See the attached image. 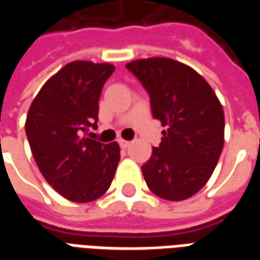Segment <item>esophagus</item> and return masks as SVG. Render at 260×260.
I'll use <instances>...</instances> for the list:
<instances>
[{
  "label": "esophagus",
  "mask_w": 260,
  "mask_h": 260,
  "mask_svg": "<svg viewBox=\"0 0 260 260\" xmlns=\"http://www.w3.org/2000/svg\"><path fill=\"white\" fill-rule=\"evenodd\" d=\"M118 143H119V146L122 147V149H126V147L129 146L131 143L128 141H124V139H119L118 141Z\"/></svg>",
  "instance_id": "1"
}]
</instances>
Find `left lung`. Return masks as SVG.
Returning <instances> with one entry per match:
<instances>
[{"label": "left lung", "instance_id": "left-lung-1", "mask_svg": "<svg viewBox=\"0 0 260 260\" xmlns=\"http://www.w3.org/2000/svg\"><path fill=\"white\" fill-rule=\"evenodd\" d=\"M150 96L152 115L167 129L142 166L149 189L184 201L205 186L224 145V113L216 93L195 69L163 57L126 64Z\"/></svg>", "mask_w": 260, "mask_h": 260}]
</instances>
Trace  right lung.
Here are the masks:
<instances>
[{"label": "right lung", "mask_w": 260, "mask_h": 260, "mask_svg": "<svg viewBox=\"0 0 260 260\" xmlns=\"http://www.w3.org/2000/svg\"><path fill=\"white\" fill-rule=\"evenodd\" d=\"M114 65L74 61L44 83L26 117V136L43 177L68 201H96L111 185L117 142L86 138L99 121V99Z\"/></svg>", "instance_id": "add662e5"}]
</instances>
